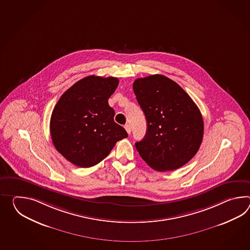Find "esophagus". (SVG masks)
<instances>
[{
  "instance_id": "1",
  "label": "esophagus",
  "mask_w": 250,
  "mask_h": 250,
  "mask_svg": "<svg viewBox=\"0 0 250 250\" xmlns=\"http://www.w3.org/2000/svg\"><path fill=\"white\" fill-rule=\"evenodd\" d=\"M125 130H126L128 134H130V133H131V126H130V125H125Z\"/></svg>"
}]
</instances>
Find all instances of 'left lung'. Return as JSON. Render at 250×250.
<instances>
[{
    "instance_id": "left-lung-1",
    "label": "left lung",
    "mask_w": 250,
    "mask_h": 250,
    "mask_svg": "<svg viewBox=\"0 0 250 250\" xmlns=\"http://www.w3.org/2000/svg\"><path fill=\"white\" fill-rule=\"evenodd\" d=\"M133 88L147 121L145 138L135 143L139 154L158 171L184 166L203 141L198 106L177 83L161 74L137 79Z\"/></svg>"
}]
</instances>
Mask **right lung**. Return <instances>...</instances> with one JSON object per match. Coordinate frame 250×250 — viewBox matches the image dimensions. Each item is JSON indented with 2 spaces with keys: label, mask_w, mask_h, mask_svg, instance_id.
I'll list each match as a JSON object with an SVG mask.
<instances>
[{
  "label": "right lung",
  "mask_w": 250,
  "mask_h": 250,
  "mask_svg": "<svg viewBox=\"0 0 250 250\" xmlns=\"http://www.w3.org/2000/svg\"><path fill=\"white\" fill-rule=\"evenodd\" d=\"M118 79L90 75L62 95L50 120L52 142L67 161L81 167L95 166L110 153L126 131L114 121L108 105Z\"/></svg>",
  "instance_id": "add662e5"
}]
</instances>
